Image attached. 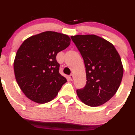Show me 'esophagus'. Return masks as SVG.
Wrapping results in <instances>:
<instances>
[{"mask_svg": "<svg viewBox=\"0 0 135 135\" xmlns=\"http://www.w3.org/2000/svg\"><path fill=\"white\" fill-rule=\"evenodd\" d=\"M69 78H70V80H74V75L73 74H71L69 76Z\"/></svg>", "mask_w": 135, "mask_h": 135, "instance_id": "obj_1", "label": "esophagus"}]
</instances>
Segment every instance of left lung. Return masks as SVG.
<instances>
[{
    "mask_svg": "<svg viewBox=\"0 0 135 135\" xmlns=\"http://www.w3.org/2000/svg\"><path fill=\"white\" fill-rule=\"evenodd\" d=\"M83 58L87 82L77 90L79 99L91 107L108 101L119 88L123 67L119 53L109 42L94 35L71 36Z\"/></svg>",
    "mask_w": 135,
    "mask_h": 135,
    "instance_id": "left-lung-1",
    "label": "left lung"
}]
</instances>
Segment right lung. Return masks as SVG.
<instances>
[{
    "mask_svg": "<svg viewBox=\"0 0 135 135\" xmlns=\"http://www.w3.org/2000/svg\"><path fill=\"white\" fill-rule=\"evenodd\" d=\"M70 44L67 35L46 31L26 40L16 55V81L26 96L37 103L54 99L66 79L59 73L56 56Z\"/></svg>",
    "mask_w": 135,
    "mask_h": 135,
    "instance_id": "add662e5",
    "label": "right lung"
}]
</instances>
